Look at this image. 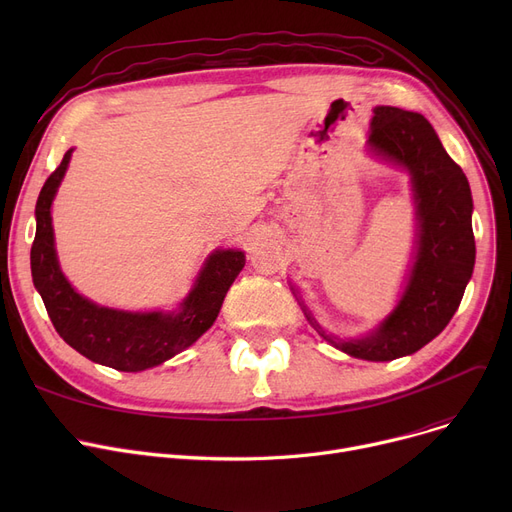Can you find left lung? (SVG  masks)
Listing matches in <instances>:
<instances>
[{
	"label": "left lung",
	"instance_id": "1",
	"mask_svg": "<svg viewBox=\"0 0 512 512\" xmlns=\"http://www.w3.org/2000/svg\"><path fill=\"white\" fill-rule=\"evenodd\" d=\"M367 151L407 172L415 203V247L400 299L361 338H338L299 305L317 334L348 357L394 361L432 342L461 305L475 265L469 180L442 147L434 126L421 114L392 105L373 107ZM297 297L299 290L292 288Z\"/></svg>",
	"mask_w": 512,
	"mask_h": 512
}]
</instances>
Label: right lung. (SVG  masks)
<instances>
[{
    "label": "right lung",
    "instance_id": "1",
    "mask_svg": "<svg viewBox=\"0 0 512 512\" xmlns=\"http://www.w3.org/2000/svg\"><path fill=\"white\" fill-rule=\"evenodd\" d=\"M72 151H66L37 199V232L31 249L33 284L53 328L76 353L118 371L157 367L195 344L213 326L226 292L245 267V251L215 249L209 253L191 290L174 311H124L93 303L78 294L64 276L51 222V205L66 176Z\"/></svg>",
    "mask_w": 512,
    "mask_h": 512
}]
</instances>
